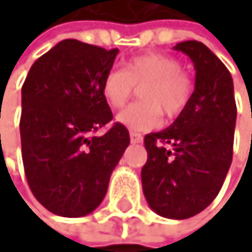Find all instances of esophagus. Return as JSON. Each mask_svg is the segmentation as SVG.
Instances as JSON below:
<instances>
[{
  "instance_id": "esophagus-1",
  "label": "esophagus",
  "mask_w": 252,
  "mask_h": 252,
  "mask_svg": "<svg viewBox=\"0 0 252 252\" xmlns=\"http://www.w3.org/2000/svg\"><path fill=\"white\" fill-rule=\"evenodd\" d=\"M130 140H131V143H140L142 142V134H139L136 131H131L130 133Z\"/></svg>"
}]
</instances>
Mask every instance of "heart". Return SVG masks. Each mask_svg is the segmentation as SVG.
<instances>
[{
    "label": "heart",
    "mask_w": 252,
    "mask_h": 252,
    "mask_svg": "<svg viewBox=\"0 0 252 252\" xmlns=\"http://www.w3.org/2000/svg\"><path fill=\"white\" fill-rule=\"evenodd\" d=\"M142 89V102L121 112L116 121L133 131H150L161 124V113L174 119L186 110L193 92V80L177 59L164 54H142L130 59L125 69L113 67L102 80V95L121 109Z\"/></svg>",
    "instance_id": "1"
}]
</instances>
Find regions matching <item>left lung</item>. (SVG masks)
I'll list each match as a JSON object with an SVG mask.
<instances>
[{
    "instance_id": "obj_1",
    "label": "left lung",
    "mask_w": 252,
    "mask_h": 252,
    "mask_svg": "<svg viewBox=\"0 0 252 252\" xmlns=\"http://www.w3.org/2000/svg\"><path fill=\"white\" fill-rule=\"evenodd\" d=\"M174 48L193 62L195 91L171 127L145 136L142 188L157 215L188 219L209 207L224 185L237 109L230 71L204 43L186 40Z\"/></svg>"
}]
</instances>
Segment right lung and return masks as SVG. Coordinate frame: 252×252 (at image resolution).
I'll return each mask as SVG.
<instances>
[{
    "label": "right lung",
    "mask_w": 252,
    "mask_h": 252,
    "mask_svg": "<svg viewBox=\"0 0 252 252\" xmlns=\"http://www.w3.org/2000/svg\"><path fill=\"white\" fill-rule=\"evenodd\" d=\"M118 53L66 39L39 57L24 81V171L36 199L54 215L92 213L130 145L128 130L119 122L96 134L113 119L102 80Z\"/></svg>",
    "instance_id": "1"
}]
</instances>
